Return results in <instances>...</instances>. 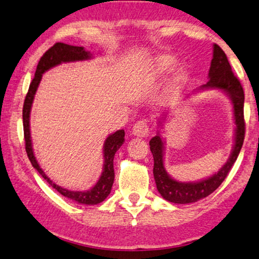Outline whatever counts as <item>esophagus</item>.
Segmentation results:
<instances>
[{
	"mask_svg": "<svg viewBox=\"0 0 259 259\" xmlns=\"http://www.w3.org/2000/svg\"><path fill=\"white\" fill-rule=\"evenodd\" d=\"M132 134L138 138H146L149 134V124L147 119L139 120L134 124L132 128Z\"/></svg>",
	"mask_w": 259,
	"mask_h": 259,
	"instance_id": "34e87169",
	"label": "esophagus"
}]
</instances>
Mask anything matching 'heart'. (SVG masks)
I'll return each instance as SVG.
<instances>
[{
    "instance_id": "b5f03b06",
    "label": "heart",
    "mask_w": 259,
    "mask_h": 259,
    "mask_svg": "<svg viewBox=\"0 0 259 259\" xmlns=\"http://www.w3.org/2000/svg\"><path fill=\"white\" fill-rule=\"evenodd\" d=\"M177 64V57L175 55L163 53L159 54L157 56H155L154 59L151 61L149 74L148 77L149 79H160L166 75L168 72L175 67ZM187 79V70L185 66H179L178 69L175 70L172 74V78L169 80L168 88L171 93H176L178 90H180L182 84Z\"/></svg>"
}]
</instances>
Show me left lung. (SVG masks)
I'll return each instance as SVG.
<instances>
[{
  "mask_svg": "<svg viewBox=\"0 0 259 259\" xmlns=\"http://www.w3.org/2000/svg\"><path fill=\"white\" fill-rule=\"evenodd\" d=\"M206 90H219L225 93L232 101L233 113H234V146H233L230 158L217 173L200 181H177L167 175L166 169L164 167V140L162 139V135L159 134V131L157 135H155L149 142L151 154L154 156V178L158 193L166 201L177 203V204H188V203L197 202L201 198H204L212 194L225 180L243 145L245 126L243 117V88L241 86L239 79L233 73L226 54L215 44L213 45V56L209 70V80L205 84H202L198 90H196V92ZM164 118L165 117H162L160 120H158L159 126H162Z\"/></svg>",
  "mask_w": 259,
  "mask_h": 259,
  "instance_id": "obj_1",
  "label": "left lung"
}]
</instances>
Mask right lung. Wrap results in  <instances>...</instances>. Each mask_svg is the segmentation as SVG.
Listing matches in <instances>:
<instances>
[{"label": "right lung", "mask_w": 259, "mask_h": 259, "mask_svg": "<svg viewBox=\"0 0 259 259\" xmlns=\"http://www.w3.org/2000/svg\"><path fill=\"white\" fill-rule=\"evenodd\" d=\"M93 56L90 52H86L83 47L70 46L63 42H57L52 48L47 50L44 54V56L40 58L39 64L36 66L35 75L29 84L27 95L25 97L24 107H23V125H24V137H25V149H26L27 156L33 167L40 173L42 178L52 186L53 188L57 190L59 194L65 196L79 204L86 205H94L103 202L108 195L111 192L113 180H114V171H113V158L116 151L119 149L122 143L125 141V132L124 130H119L117 132L110 134L105 140L103 145V172L100 177L99 181L96 182L94 187H92L90 190H84V192H74V190H69L63 188L50 180V178L47 177L44 169L40 167L39 163L34 156L33 147H32V139H31V131H29V114H31L32 103L34 100V95L37 91L39 83L42 79V74L46 71H48L54 66H57L62 63L69 62H78V61H87L91 59Z\"/></svg>", "instance_id": "obj_1"}]
</instances>
